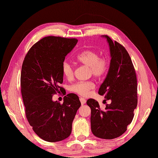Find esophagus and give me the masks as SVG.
I'll return each instance as SVG.
<instances>
[{"mask_svg": "<svg viewBox=\"0 0 158 158\" xmlns=\"http://www.w3.org/2000/svg\"><path fill=\"white\" fill-rule=\"evenodd\" d=\"M79 100H80V102H81V105H84L85 103V102H86L85 99H84L83 98H80Z\"/></svg>", "mask_w": 158, "mask_h": 158, "instance_id": "34e87169", "label": "esophagus"}]
</instances>
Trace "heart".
<instances>
[{
	"instance_id": "1",
	"label": "heart",
	"mask_w": 158,
	"mask_h": 158,
	"mask_svg": "<svg viewBox=\"0 0 158 158\" xmlns=\"http://www.w3.org/2000/svg\"><path fill=\"white\" fill-rule=\"evenodd\" d=\"M76 59L79 63L88 67L90 74L96 78L102 77L108 71L107 59L99 57V54L95 51L88 49L81 52L77 55ZM61 69L63 75L67 79H69L73 77L74 67L69 60H65L62 63ZM94 87L95 85L92 81H80L72 85L70 90L79 95L85 96Z\"/></svg>"
}]
</instances>
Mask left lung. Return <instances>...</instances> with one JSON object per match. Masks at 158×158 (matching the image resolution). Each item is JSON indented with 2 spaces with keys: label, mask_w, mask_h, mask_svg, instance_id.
I'll use <instances>...</instances> for the list:
<instances>
[{
  "label": "left lung",
  "mask_w": 158,
  "mask_h": 158,
  "mask_svg": "<svg viewBox=\"0 0 158 158\" xmlns=\"http://www.w3.org/2000/svg\"><path fill=\"white\" fill-rule=\"evenodd\" d=\"M107 39L111 55L110 69L99 89V94L105 96L104 101H110L104 110L94 99L87 101L91 108L92 133L99 138L111 139L121 135L131 123L137 107V78L130 56L123 46Z\"/></svg>",
  "instance_id": "left-lung-1"
}]
</instances>
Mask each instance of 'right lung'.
Wrapping results in <instances>:
<instances>
[{"label": "right lung", "instance_id": "right-lung-1", "mask_svg": "<svg viewBox=\"0 0 158 158\" xmlns=\"http://www.w3.org/2000/svg\"><path fill=\"white\" fill-rule=\"evenodd\" d=\"M78 40L60 37H44L32 46L23 60L21 87L27 119L33 131L46 141L56 142L70 135L72 123L81 106L74 94L64 97L63 103L52 95L63 90L62 63Z\"/></svg>", "mask_w": 158, "mask_h": 158}]
</instances>
